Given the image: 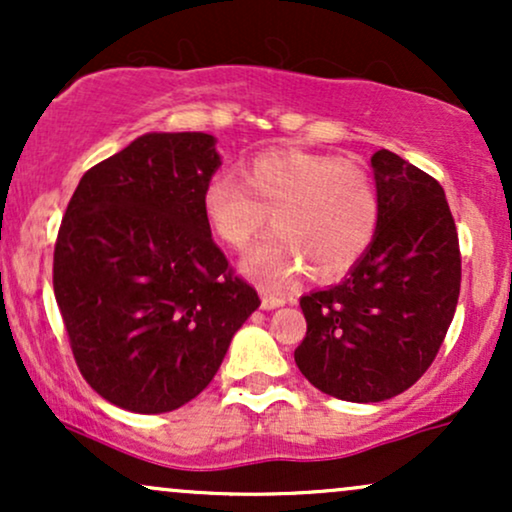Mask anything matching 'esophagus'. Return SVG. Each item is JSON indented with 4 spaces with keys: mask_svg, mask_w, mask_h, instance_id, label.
Segmentation results:
<instances>
[{
    "mask_svg": "<svg viewBox=\"0 0 512 512\" xmlns=\"http://www.w3.org/2000/svg\"><path fill=\"white\" fill-rule=\"evenodd\" d=\"M260 296H262V308L264 310H274V308H279V305L286 303V298L276 296V293L267 291V289H260Z\"/></svg>",
    "mask_w": 512,
    "mask_h": 512,
    "instance_id": "esophagus-1",
    "label": "esophagus"
}]
</instances>
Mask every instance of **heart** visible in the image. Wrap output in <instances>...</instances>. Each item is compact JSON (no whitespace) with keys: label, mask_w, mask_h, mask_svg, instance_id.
I'll list each match as a JSON object with an SVG mask.
<instances>
[{"label":"heart","mask_w":512,"mask_h":512,"mask_svg":"<svg viewBox=\"0 0 512 512\" xmlns=\"http://www.w3.org/2000/svg\"><path fill=\"white\" fill-rule=\"evenodd\" d=\"M238 178L221 175L209 182L204 219L221 243L245 250L269 216L276 233L245 260V269L269 284H284L305 269L313 279H334L373 245L380 192L363 163L274 149L240 163Z\"/></svg>","instance_id":"obj_1"}]
</instances>
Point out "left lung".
<instances>
[{"mask_svg": "<svg viewBox=\"0 0 512 512\" xmlns=\"http://www.w3.org/2000/svg\"><path fill=\"white\" fill-rule=\"evenodd\" d=\"M380 226L342 284L301 298L308 322L296 366L346 402L409 390L436 358L460 298L455 219L436 178L392 151L370 158Z\"/></svg>", "mask_w": 512, "mask_h": 512, "instance_id": "8db88e82", "label": "left lung"}]
</instances>
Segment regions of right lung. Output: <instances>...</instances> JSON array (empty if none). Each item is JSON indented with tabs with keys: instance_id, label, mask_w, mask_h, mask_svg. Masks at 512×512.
<instances>
[{
	"instance_id": "right-lung-1",
	"label": "right lung",
	"mask_w": 512,
	"mask_h": 512,
	"mask_svg": "<svg viewBox=\"0 0 512 512\" xmlns=\"http://www.w3.org/2000/svg\"><path fill=\"white\" fill-rule=\"evenodd\" d=\"M214 144L144 134L86 170L64 211L55 298L76 366L115 407L163 414L195 399L260 308L204 219Z\"/></svg>"
}]
</instances>
